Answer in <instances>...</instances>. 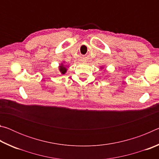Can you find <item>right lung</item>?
I'll list each match as a JSON object with an SVG mask.
<instances>
[{
  "label": "right lung",
  "instance_id": "1",
  "mask_svg": "<svg viewBox=\"0 0 159 159\" xmlns=\"http://www.w3.org/2000/svg\"><path fill=\"white\" fill-rule=\"evenodd\" d=\"M60 72H61V74H64L66 73V69L65 67H64L63 65H61V66H60Z\"/></svg>",
  "mask_w": 159,
  "mask_h": 159
}]
</instances>
